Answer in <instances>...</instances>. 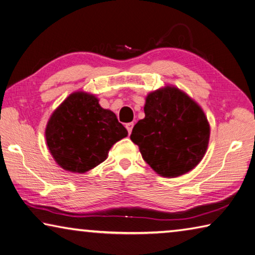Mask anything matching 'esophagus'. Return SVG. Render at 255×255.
Here are the masks:
<instances>
[{
    "mask_svg": "<svg viewBox=\"0 0 255 255\" xmlns=\"http://www.w3.org/2000/svg\"><path fill=\"white\" fill-rule=\"evenodd\" d=\"M133 123H127L125 124V128H127V130H128V134H130V133L132 132V128H133Z\"/></svg>",
    "mask_w": 255,
    "mask_h": 255,
    "instance_id": "34e87169",
    "label": "esophagus"
}]
</instances>
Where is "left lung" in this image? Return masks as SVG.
<instances>
[{
	"mask_svg": "<svg viewBox=\"0 0 255 255\" xmlns=\"http://www.w3.org/2000/svg\"><path fill=\"white\" fill-rule=\"evenodd\" d=\"M144 114L130 137L156 173L177 177L201 161L210 127L194 100L175 87H166L147 96Z\"/></svg>",
	"mask_w": 255,
	"mask_h": 255,
	"instance_id": "obj_1",
	"label": "left lung"
}]
</instances>
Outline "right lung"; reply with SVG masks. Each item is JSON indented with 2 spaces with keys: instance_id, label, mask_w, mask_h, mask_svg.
<instances>
[{
  "instance_id": "add662e5",
  "label": "right lung",
  "mask_w": 255,
  "mask_h": 255,
  "mask_svg": "<svg viewBox=\"0 0 255 255\" xmlns=\"http://www.w3.org/2000/svg\"><path fill=\"white\" fill-rule=\"evenodd\" d=\"M46 141L65 170L86 173L107 158L113 144L128 135L114 113L104 110L94 95L73 93L53 113Z\"/></svg>"
}]
</instances>
